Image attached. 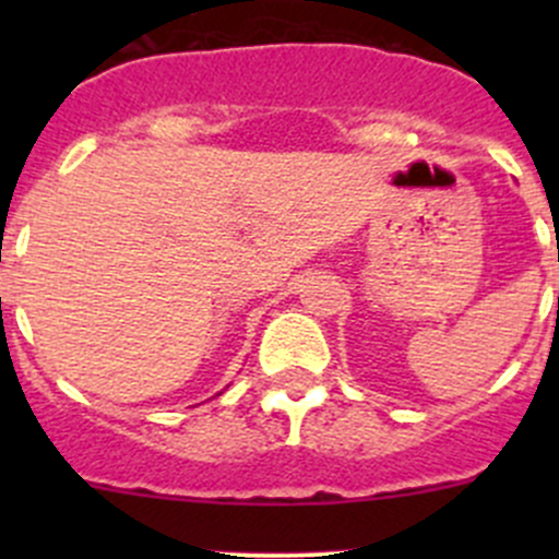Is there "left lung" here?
<instances>
[{
  "instance_id": "1",
  "label": "left lung",
  "mask_w": 559,
  "mask_h": 559,
  "mask_svg": "<svg viewBox=\"0 0 559 559\" xmlns=\"http://www.w3.org/2000/svg\"><path fill=\"white\" fill-rule=\"evenodd\" d=\"M559 246V243H557ZM557 259H559V248H557ZM557 311H559V300H557Z\"/></svg>"
}]
</instances>
